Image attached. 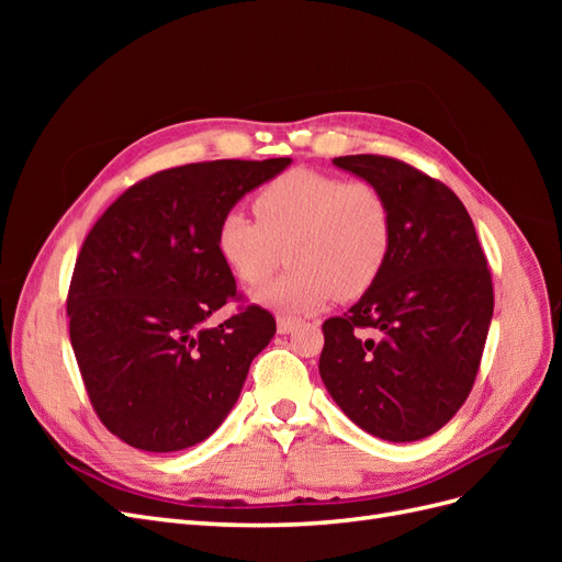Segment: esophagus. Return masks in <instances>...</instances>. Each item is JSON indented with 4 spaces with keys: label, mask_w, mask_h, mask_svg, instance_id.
I'll use <instances>...</instances> for the list:
<instances>
[{
    "label": "esophagus",
    "mask_w": 562,
    "mask_h": 562,
    "mask_svg": "<svg viewBox=\"0 0 562 562\" xmlns=\"http://www.w3.org/2000/svg\"><path fill=\"white\" fill-rule=\"evenodd\" d=\"M295 326H297V318H293V316H279V318H277V330H279L281 335L291 333Z\"/></svg>",
    "instance_id": "obj_1"
}]
</instances>
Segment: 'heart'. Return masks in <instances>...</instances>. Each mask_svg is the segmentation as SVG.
<instances>
[{
  "mask_svg": "<svg viewBox=\"0 0 562 562\" xmlns=\"http://www.w3.org/2000/svg\"><path fill=\"white\" fill-rule=\"evenodd\" d=\"M258 220L241 209L223 215L215 248L244 285L260 288L288 260L293 269L260 300L283 312H310L330 300L370 291L386 265L394 217L375 182L291 168L252 199Z\"/></svg>",
  "mask_w": 562,
  "mask_h": 562,
  "instance_id": "heart-1",
  "label": "heart"
}]
</instances>
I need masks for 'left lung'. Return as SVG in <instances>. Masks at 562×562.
<instances>
[{"mask_svg": "<svg viewBox=\"0 0 562 562\" xmlns=\"http://www.w3.org/2000/svg\"><path fill=\"white\" fill-rule=\"evenodd\" d=\"M333 164L380 187L394 239L370 291L323 323L318 372L363 431L411 443L446 427L471 394L495 310L487 260L448 184L382 155Z\"/></svg>", "mask_w": 562, "mask_h": 562, "instance_id": "1", "label": "left lung"}]
</instances>
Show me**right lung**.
<instances>
[{"label": "right lung", "instance_id": "obj_1", "mask_svg": "<svg viewBox=\"0 0 562 562\" xmlns=\"http://www.w3.org/2000/svg\"><path fill=\"white\" fill-rule=\"evenodd\" d=\"M288 164L168 168L131 184L83 239L67 291L70 342L98 419L124 443L145 452L196 446L239 398L277 321L241 304L215 229ZM229 301L237 312L209 327L207 316Z\"/></svg>", "mask_w": 562, "mask_h": 562}]
</instances>
